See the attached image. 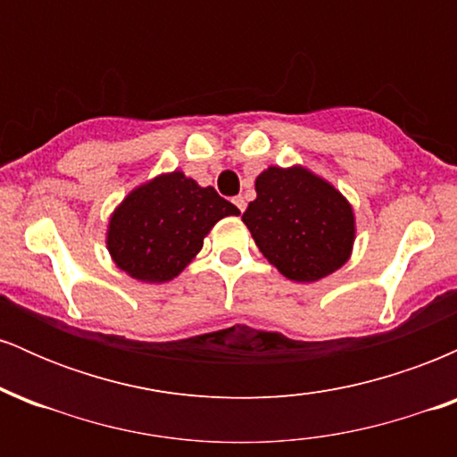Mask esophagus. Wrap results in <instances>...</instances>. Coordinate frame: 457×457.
I'll return each instance as SVG.
<instances>
[{"label":"esophagus","mask_w":457,"mask_h":457,"mask_svg":"<svg viewBox=\"0 0 457 457\" xmlns=\"http://www.w3.org/2000/svg\"><path fill=\"white\" fill-rule=\"evenodd\" d=\"M234 204H236V208H238L240 212H245V208H246V202H245V197H243V195L234 197Z\"/></svg>","instance_id":"obj_1"}]
</instances>
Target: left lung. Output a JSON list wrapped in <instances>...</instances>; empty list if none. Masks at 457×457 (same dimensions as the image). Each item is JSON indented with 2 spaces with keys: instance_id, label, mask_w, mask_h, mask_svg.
<instances>
[{
  "instance_id": "left-lung-1",
  "label": "left lung",
  "mask_w": 457,
  "mask_h": 457,
  "mask_svg": "<svg viewBox=\"0 0 457 457\" xmlns=\"http://www.w3.org/2000/svg\"><path fill=\"white\" fill-rule=\"evenodd\" d=\"M258 197L243 214L255 245L286 279L313 283L353 255V204L305 165L266 167L255 178Z\"/></svg>"
}]
</instances>
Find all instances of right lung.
I'll list each match as a JSON object with an SVG mask.
<instances>
[{"instance_id": "add662e5", "label": "right lung", "mask_w": 457, "mask_h": 457, "mask_svg": "<svg viewBox=\"0 0 457 457\" xmlns=\"http://www.w3.org/2000/svg\"><path fill=\"white\" fill-rule=\"evenodd\" d=\"M240 214L212 187L185 171H167L135 187L109 214V255L141 283H167L195 260L204 238L225 217Z\"/></svg>"}]
</instances>
